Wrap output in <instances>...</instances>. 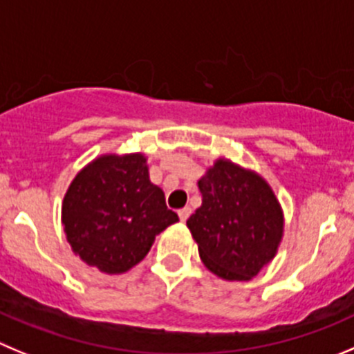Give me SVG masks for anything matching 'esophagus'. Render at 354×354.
<instances>
[{"instance_id": "1", "label": "esophagus", "mask_w": 354, "mask_h": 354, "mask_svg": "<svg viewBox=\"0 0 354 354\" xmlns=\"http://www.w3.org/2000/svg\"><path fill=\"white\" fill-rule=\"evenodd\" d=\"M189 215H191V208L189 207H186V208H180L179 210V218L183 222H186L187 218H189Z\"/></svg>"}]
</instances>
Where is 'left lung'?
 Masks as SVG:
<instances>
[{
  "label": "left lung",
  "mask_w": 354,
  "mask_h": 354,
  "mask_svg": "<svg viewBox=\"0 0 354 354\" xmlns=\"http://www.w3.org/2000/svg\"><path fill=\"white\" fill-rule=\"evenodd\" d=\"M201 207L187 218L198 252L214 274L248 281L278 252L283 210L271 186L254 170L218 158L198 180Z\"/></svg>",
  "instance_id": "left-lung-1"
}]
</instances>
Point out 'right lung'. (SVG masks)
I'll return each instance as SVG.
<instances>
[{"label": "right lung", "mask_w": 354, "mask_h": 354, "mask_svg": "<svg viewBox=\"0 0 354 354\" xmlns=\"http://www.w3.org/2000/svg\"><path fill=\"white\" fill-rule=\"evenodd\" d=\"M179 221L149 180L142 153L102 154L76 174L62 201L64 233L83 262L107 274L139 264Z\"/></svg>", "instance_id": "right-lung-1"}]
</instances>
